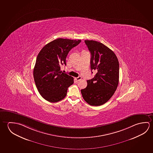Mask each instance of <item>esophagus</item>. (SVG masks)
Segmentation results:
<instances>
[{
    "label": "esophagus",
    "mask_w": 153,
    "mask_h": 153,
    "mask_svg": "<svg viewBox=\"0 0 153 153\" xmlns=\"http://www.w3.org/2000/svg\"><path fill=\"white\" fill-rule=\"evenodd\" d=\"M82 79V77H80V76H79V77H78L75 78V79L76 80L77 82L78 81H79V80H80Z\"/></svg>",
    "instance_id": "esophagus-1"
}]
</instances>
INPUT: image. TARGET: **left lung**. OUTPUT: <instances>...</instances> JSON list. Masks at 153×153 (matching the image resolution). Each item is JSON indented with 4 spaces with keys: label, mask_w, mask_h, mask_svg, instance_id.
Masks as SVG:
<instances>
[{
    "label": "left lung",
    "mask_w": 153,
    "mask_h": 153,
    "mask_svg": "<svg viewBox=\"0 0 153 153\" xmlns=\"http://www.w3.org/2000/svg\"><path fill=\"white\" fill-rule=\"evenodd\" d=\"M85 43L91 55V69L97 73L92 79L87 80L88 85L81 93L90 105H102L111 98L117 88L119 62L113 51L102 43L88 40Z\"/></svg>",
    "instance_id": "1"
}]
</instances>
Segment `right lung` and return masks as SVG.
Listing matches in <instances>:
<instances>
[{"label":"right lung","mask_w":153,"mask_h":153,"mask_svg":"<svg viewBox=\"0 0 153 153\" xmlns=\"http://www.w3.org/2000/svg\"><path fill=\"white\" fill-rule=\"evenodd\" d=\"M80 40L58 38L44 46L38 53L33 69V78L38 91L46 100L56 102L67 95L74 78L60 71L66 65L68 53Z\"/></svg>","instance_id":"add662e5"}]
</instances>
